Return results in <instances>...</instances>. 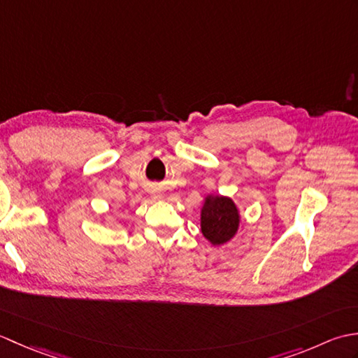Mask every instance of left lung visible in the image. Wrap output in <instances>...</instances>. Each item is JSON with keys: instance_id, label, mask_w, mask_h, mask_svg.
<instances>
[{"instance_id": "obj_1", "label": "left lung", "mask_w": 358, "mask_h": 358, "mask_svg": "<svg viewBox=\"0 0 358 358\" xmlns=\"http://www.w3.org/2000/svg\"><path fill=\"white\" fill-rule=\"evenodd\" d=\"M240 215L234 201L227 196H208L201 209V232L212 245L229 241L238 229Z\"/></svg>"}]
</instances>
